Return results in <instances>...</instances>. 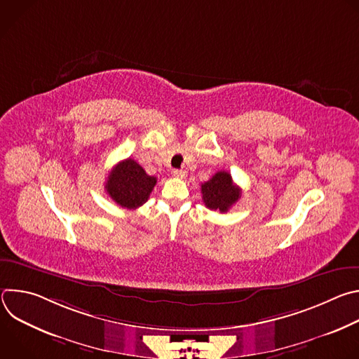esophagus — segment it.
<instances>
[{
    "label": "esophagus",
    "instance_id": "obj_1",
    "mask_svg": "<svg viewBox=\"0 0 359 359\" xmlns=\"http://www.w3.org/2000/svg\"><path fill=\"white\" fill-rule=\"evenodd\" d=\"M172 175H173L175 177H177V179H184L186 175H187V172L183 170V169H175V170L172 172Z\"/></svg>",
    "mask_w": 359,
    "mask_h": 359
}]
</instances>
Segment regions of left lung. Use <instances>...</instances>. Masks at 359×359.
<instances>
[{"mask_svg": "<svg viewBox=\"0 0 359 359\" xmlns=\"http://www.w3.org/2000/svg\"><path fill=\"white\" fill-rule=\"evenodd\" d=\"M201 198L206 208L226 213L240 198L241 190L233 183L229 172H217L210 180L201 184Z\"/></svg>", "mask_w": 359, "mask_h": 359, "instance_id": "obj_1", "label": "left lung"}]
</instances>
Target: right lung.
Masks as SVG:
<instances>
[{
    "instance_id": "obj_1",
    "label": "right lung",
    "mask_w": 359,
    "mask_h": 359,
    "mask_svg": "<svg viewBox=\"0 0 359 359\" xmlns=\"http://www.w3.org/2000/svg\"><path fill=\"white\" fill-rule=\"evenodd\" d=\"M156 177L149 176L133 159L119 162L108 176L105 190L115 203L125 209H137L147 201Z\"/></svg>"
}]
</instances>
